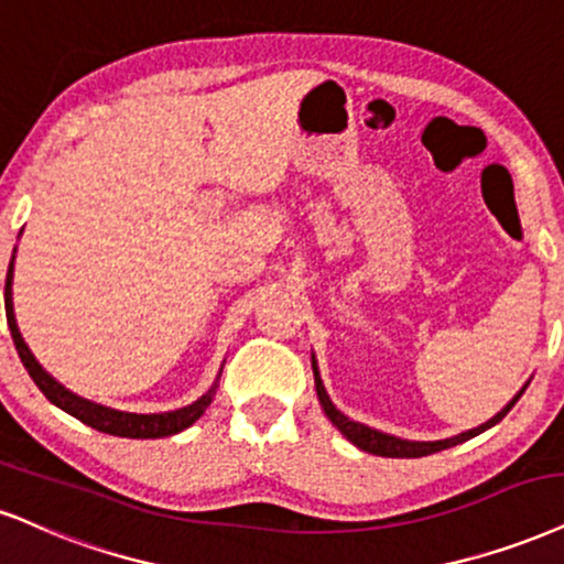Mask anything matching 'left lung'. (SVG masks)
Here are the masks:
<instances>
[{"label": "left lung", "instance_id": "left-lung-1", "mask_svg": "<svg viewBox=\"0 0 564 564\" xmlns=\"http://www.w3.org/2000/svg\"><path fill=\"white\" fill-rule=\"evenodd\" d=\"M311 364H314V379H316V394H318V402H322L326 419H329L335 426L343 431V436H347L352 444H356L358 449L364 452H371V455H381V457H426V455H434V452H442L447 447H455V444H463L468 440H474V436L481 434V431L491 429L495 423H499L505 419L507 413H510L512 405L520 400V394L525 392V387L520 389V392L512 398L507 405L499 410L495 419H489L481 426L470 429V431H463V434L457 436H449V440H436V442H410V440H400V436H392V434H384V431H377L371 426H366V423H358V421H350L345 413H339L335 408V402L329 400V394H326V389L322 384V377H318V366H316V358H311Z\"/></svg>", "mask_w": 564, "mask_h": 564}]
</instances>
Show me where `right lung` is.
<instances>
[{"label":"right lung","mask_w":564,"mask_h":564,"mask_svg":"<svg viewBox=\"0 0 564 564\" xmlns=\"http://www.w3.org/2000/svg\"><path fill=\"white\" fill-rule=\"evenodd\" d=\"M12 271H15V256L10 259V269H7V282H4V311H7V326H10L12 343H15V350L20 360H23L25 371L31 373V379L36 381L41 392L46 394V400L65 410V413L73 415V419H78L86 423V426L112 436H128V440H159V436L180 434L183 429L193 426V423L206 413V408L212 405L219 377L214 381V387L208 389L206 394H200L196 402H191V405L185 408L170 410V413H124V410L99 405V402L86 400L80 398V394L69 392V389L62 387L52 373L44 371V366L39 364L36 356L31 352V347L25 345L23 335H20L18 322H15V308H12Z\"/></svg>","instance_id":"right-lung-1"}]
</instances>
